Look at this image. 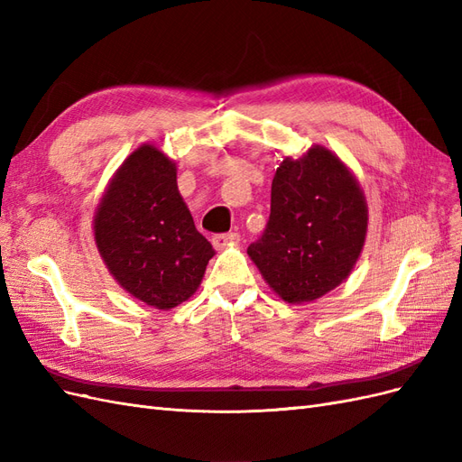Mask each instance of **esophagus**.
Here are the masks:
<instances>
[{"mask_svg":"<svg viewBox=\"0 0 462 462\" xmlns=\"http://www.w3.org/2000/svg\"><path fill=\"white\" fill-rule=\"evenodd\" d=\"M241 241V235L239 233H221V235H216L212 239V245L216 250H223L227 248L231 245H236Z\"/></svg>","mask_w":462,"mask_h":462,"instance_id":"1","label":"esophagus"}]
</instances>
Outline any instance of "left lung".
<instances>
[{"mask_svg":"<svg viewBox=\"0 0 462 462\" xmlns=\"http://www.w3.org/2000/svg\"><path fill=\"white\" fill-rule=\"evenodd\" d=\"M366 229L358 180L331 150L312 146L277 167L268 226L246 253L285 302H310L353 272Z\"/></svg>","mask_w":462,"mask_h":462,"instance_id":"obj_1","label":"left lung"}]
</instances>
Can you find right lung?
<instances>
[{
    "mask_svg": "<svg viewBox=\"0 0 462 462\" xmlns=\"http://www.w3.org/2000/svg\"><path fill=\"white\" fill-rule=\"evenodd\" d=\"M94 239L116 282L160 310L192 297L216 254L179 194L175 163L153 144L136 148L111 179Z\"/></svg>",
    "mask_w": 462,
    "mask_h": 462,
    "instance_id": "add662e5",
    "label": "right lung"
}]
</instances>
